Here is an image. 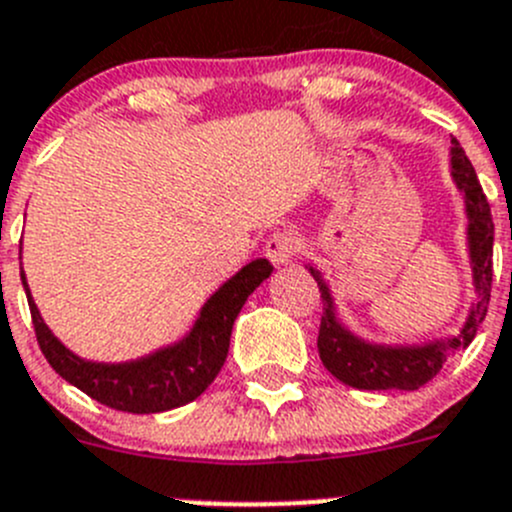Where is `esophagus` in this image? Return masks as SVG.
Returning <instances> with one entry per match:
<instances>
[{
  "label": "esophagus",
  "instance_id": "obj_1",
  "mask_svg": "<svg viewBox=\"0 0 512 512\" xmlns=\"http://www.w3.org/2000/svg\"><path fill=\"white\" fill-rule=\"evenodd\" d=\"M267 260L275 267L290 265L297 255H300V237L292 230H277L267 237L265 242Z\"/></svg>",
  "mask_w": 512,
  "mask_h": 512
}]
</instances>
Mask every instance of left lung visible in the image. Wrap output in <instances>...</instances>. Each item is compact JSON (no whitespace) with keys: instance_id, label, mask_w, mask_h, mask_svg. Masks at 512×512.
<instances>
[{"instance_id":"8db88e82","label":"left lung","mask_w":512,"mask_h":512,"mask_svg":"<svg viewBox=\"0 0 512 512\" xmlns=\"http://www.w3.org/2000/svg\"><path fill=\"white\" fill-rule=\"evenodd\" d=\"M453 142V175L458 180L460 190L465 192V205L470 217V257H473L475 270V290L478 302L473 305L463 332L450 340L433 342L423 347H375L365 345L357 337H352L332 312V300L327 285L320 280L315 270L317 287L322 297V317L320 335H317V350L320 360L340 382L357 390H418L428 380H433L440 372L443 362L460 347H468L473 337L478 335L480 322L485 320L490 302V287H493V215H490L488 197L480 187L475 167L465 157L460 142Z\"/></svg>"}]
</instances>
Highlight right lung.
Returning <instances> with one entry per match:
<instances>
[{
    "label": "right lung",
    "mask_w": 512,
    "mask_h": 512,
    "mask_svg": "<svg viewBox=\"0 0 512 512\" xmlns=\"http://www.w3.org/2000/svg\"><path fill=\"white\" fill-rule=\"evenodd\" d=\"M270 272L272 265L267 260H255L242 267L207 300L195 330L180 345L155 352L145 360L124 362V365H99V362H84L72 355L39 317L37 305L29 297L24 272L22 282L27 290L39 350L54 367V372H59L74 388L107 408L150 415L192 403L197 395L210 388V382L225 365L235 317L240 315L250 292L262 280H267Z\"/></svg>",
    "instance_id": "right-lung-1"
}]
</instances>
